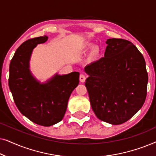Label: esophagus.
Instances as JSON below:
<instances>
[{"instance_id":"34e87169","label":"esophagus","mask_w":156,"mask_h":156,"mask_svg":"<svg viewBox=\"0 0 156 156\" xmlns=\"http://www.w3.org/2000/svg\"><path fill=\"white\" fill-rule=\"evenodd\" d=\"M85 80H86V76H85L84 74H81L80 75V81L81 82H84Z\"/></svg>"}]
</instances>
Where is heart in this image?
Here are the masks:
<instances>
[{
	"label": "heart",
	"mask_w": 156,
	"mask_h": 156,
	"mask_svg": "<svg viewBox=\"0 0 156 156\" xmlns=\"http://www.w3.org/2000/svg\"><path fill=\"white\" fill-rule=\"evenodd\" d=\"M90 48H91L90 45H87V46H84V49L86 50H87V49H89ZM99 55V48H98V47H94V48L91 50L90 52H89V59H95L96 57H97Z\"/></svg>",
	"instance_id": "1"
}]
</instances>
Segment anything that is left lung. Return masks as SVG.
Masks as SVG:
<instances>
[{
    "label": "left lung",
    "instance_id": "obj_1",
    "mask_svg": "<svg viewBox=\"0 0 156 156\" xmlns=\"http://www.w3.org/2000/svg\"><path fill=\"white\" fill-rule=\"evenodd\" d=\"M104 57L84 68L91 108L100 120L119 125L144 105L148 72L144 57L131 42L112 38Z\"/></svg>",
    "mask_w": 156,
    "mask_h": 156
}]
</instances>
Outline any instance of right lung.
I'll list each match as a JSON object with an SVG mask.
<instances>
[{
	"mask_svg": "<svg viewBox=\"0 0 156 156\" xmlns=\"http://www.w3.org/2000/svg\"><path fill=\"white\" fill-rule=\"evenodd\" d=\"M47 40L44 35L20 44L10 61L8 84L21 114L36 124L50 126L65 116L70 94L79 84L80 73L56 74L45 84L35 80L29 70L30 57L36 45Z\"/></svg>",
	"mask_w": 156,
	"mask_h": 156,
	"instance_id": "1",
	"label": "right lung"
}]
</instances>
